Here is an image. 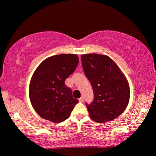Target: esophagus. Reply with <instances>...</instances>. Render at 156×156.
Wrapping results in <instances>:
<instances>
[{
  "mask_svg": "<svg viewBox=\"0 0 156 156\" xmlns=\"http://www.w3.org/2000/svg\"><path fill=\"white\" fill-rule=\"evenodd\" d=\"M83 101H84V97H80V99H79V101H80V102H83Z\"/></svg>",
  "mask_w": 156,
  "mask_h": 156,
  "instance_id": "obj_1",
  "label": "esophagus"
}]
</instances>
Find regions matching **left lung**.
<instances>
[{
	"label": "left lung",
	"instance_id": "left-lung-1",
	"mask_svg": "<svg viewBox=\"0 0 156 156\" xmlns=\"http://www.w3.org/2000/svg\"><path fill=\"white\" fill-rule=\"evenodd\" d=\"M85 75L92 86L94 100L87 104L89 116L98 123H106L124 112L130 98L129 82L109 57L99 54L82 55Z\"/></svg>",
	"mask_w": 156,
	"mask_h": 156
}]
</instances>
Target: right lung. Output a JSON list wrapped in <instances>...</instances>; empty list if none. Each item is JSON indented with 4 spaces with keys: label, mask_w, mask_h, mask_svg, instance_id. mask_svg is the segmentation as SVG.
<instances>
[{
    "label": "right lung",
    "mask_w": 156,
    "mask_h": 156,
    "mask_svg": "<svg viewBox=\"0 0 156 156\" xmlns=\"http://www.w3.org/2000/svg\"><path fill=\"white\" fill-rule=\"evenodd\" d=\"M79 63L76 55L61 54L48 57L35 69L29 87L32 106L42 118L59 123L70 116L78 100L65 80Z\"/></svg>",
    "instance_id": "right-lung-1"
}]
</instances>
